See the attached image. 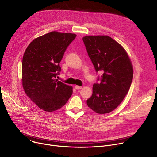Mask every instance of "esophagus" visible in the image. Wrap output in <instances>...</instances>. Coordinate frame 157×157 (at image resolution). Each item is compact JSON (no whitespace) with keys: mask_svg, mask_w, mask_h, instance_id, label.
<instances>
[{"mask_svg":"<svg viewBox=\"0 0 157 157\" xmlns=\"http://www.w3.org/2000/svg\"><path fill=\"white\" fill-rule=\"evenodd\" d=\"M82 88V86H75V89H81Z\"/></svg>","mask_w":157,"mask_h":157,"instance_id":"34e87169","label":"esophagus"}]
</instances>
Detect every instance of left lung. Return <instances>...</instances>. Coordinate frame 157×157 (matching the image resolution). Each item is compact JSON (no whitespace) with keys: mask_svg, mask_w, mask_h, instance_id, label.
<instances>
[{"mask_svg":"<svg viewBox=\"0 0 157 157\" xmlns=\"http://www.w3.org/2000/svg\"><path fill=\"white\" fill-rule=\"evenodd\" d=\"M89 57L96 73L103 74L93 84V94L87 106L98 114L114 110L127 94L133 79V67L125 49L108 36H86L82 38Z\"/></svg>","mask_w":157,"mask_h":157,"instance_id":"obj_1","label":"left lung"}]
</instances>
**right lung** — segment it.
Segmentation results:
<instances>
[{
  "label": "right lung",
  "mask_w": 157,
  "mask_h": 157,
  "mask_svg": "<svg viewBox=\"0 0 157 157\" xmlns=\"http://www.w3.org/2000/svg\"><path fill=\"white\" fill-rule=\"evenodd\" d=\"M76 35L52 32L33 40L22 59V85L26 94L39 108L47 112L65 105L73 87L56 79L61 70L59 63Z\"/></svg>",
  "instance_id": "1"
}]
</instances>
